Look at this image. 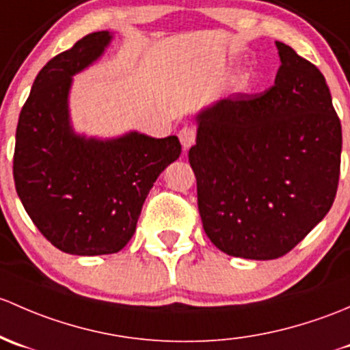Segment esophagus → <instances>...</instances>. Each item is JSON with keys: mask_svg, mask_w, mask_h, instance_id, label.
<instances>
[{"mask_svg": "<svg viewBox=\"0 0 350 350\" xmlns=\"http://www.w3.org/2000/svg\"><path fill=\"white\" fill-rule=\"evenodd\" d=\"M178 139L182 143L183 150H189L196 143V128H192V126H183L178 131Z\"/></svg>", "mask_w": 350, "mask_h": 350, "instance_id": "esophagus-1", "label": "esophagus"}]
</instances>
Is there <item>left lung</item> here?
Here are the masks:
<instances>
[{
	"mask_svg": "<svg viewBox=\"0 0 350 350\" xmlns=\"http://www.w3.org/2000/svg\"><path fill=\"white\" fill-rule=\"evenodd\" d=\"M282 66L261 94H232L197 114L189 161L208 239L226 254L276 259L332 207L342 126L325 77L276 42Z\"/></svg>",
	"mask_w": 350,
	"mask_h": 350,
	"instance_id": "left-lung-1",
	"label": "left lung"
}]
</instances>
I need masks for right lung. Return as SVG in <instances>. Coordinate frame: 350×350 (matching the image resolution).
<instances>
[{
	"instance_id": "obj_1",
	"label": "right lung",
	"mask_w": 350,
	"mask_h": 350,
	"mask_svg": "<svg viewBox=\"0 0 350 350\" xmlns=\"http://www.w3.org/2000/svg\"><path fill=\"white\" fill-rule=\"evenodd\" d=\"M113 40L85 35L38 72L20 113L14 143L16 193L38 230L68 254H113L128 244L161 172L182 153L176 136L75 135L68 118L72 75L96 62Z\"/></svg>"
}]
</instances>
